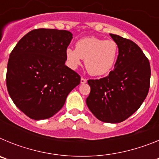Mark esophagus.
Here are the masks:
<instances>
[{
	"label": "esophagus",
	"mask_w": 159,
	"mask_h": 159,
	"mask_svg": "<svg viewBox=\"0 0 159 159\" xmlns=\"http://www.w3.org/2000/svg\"><path fill=\"white\" fill-rule=\"evenodd\" d=\"M80 83H81V84H85V83H87V80H86V79H84V78H81Z\"/></svg>",
	"instance_id": "34e87169"
}]
</instances>
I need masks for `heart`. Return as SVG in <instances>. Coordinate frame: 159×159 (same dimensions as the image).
Listing matches in <instances>:
<instances>
[{
	"instance_id": "b5f03b06",
	"label": "heart",
	"mask_w": 159,
	"mask_h": 159,
	"mask_svg": "<svg viewBox=\"0 0 159 159\" xmlns=\"http://www.w3.org/2000/svg\"><path fill=\"white\" fill-rule=\"evenodd\" d=\"M119 54L118 43L113 40H103L95 36L84 37L75 43V48H67L66 57L71 67L80 65L81 59L92 75H102L115 66Z\"/></svg>"
}]
</instances>
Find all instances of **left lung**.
I'll use <instances>...</instances> for the list:
<instances>
[{
  "mask_svg": "<svg viewBox=\"0 0 159 159\" xmlns=\"http://www.w3.org/2000/svg\"><path fill=\"white\" fill-rule=\"evenodd\" d=\"M110 36L119 46L115 67L104 78L88 80L91 92L86 102L99 120L117 123L134 114L146 99L150 88L151 66L134 42L118 35Z\"/></svg>",
  "mask_w": 159,
  "mask_h": 159,
  "instance_id": "1",
  "label": "left lung"
}]
</instances>
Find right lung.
<instances>
[{"instance_id": "obj_1", "label": "right lung", "mask_w": 159, "mask_h": 159, "mask_svg": "<svg viewBox=\"0 0 159 159\" xmlns=\"http://www.w3.org/2000/svg\"><path fill=\"white\" fill-rule=\"evenodd\" d=\"M71 39L68 31L34 29L11 52L7 89L15 105L30 119L40 120L54 116L80 83L78 73L65 65L66 49Z\"/></svg>"}]
</instances>
